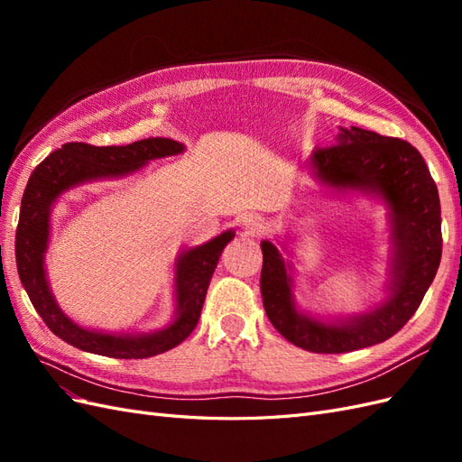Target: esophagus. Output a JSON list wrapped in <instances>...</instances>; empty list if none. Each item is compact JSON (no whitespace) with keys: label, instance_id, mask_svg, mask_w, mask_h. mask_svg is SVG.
<instances>
[{"label":"esophagus","instance_id":"1","mask_svg":"<svg viewBox=\"0 0 462 462\" xmlns=\"http://www.w3.org/2000/svg\"><path fill=\"white\" fill-rule=\"evenodd\" d=\"M241 226L248 235H260L265 229L263 219L256 214H245L243 219H241Z\"/></svg>","mask_w":462,"mask_h":462}]
</instances>
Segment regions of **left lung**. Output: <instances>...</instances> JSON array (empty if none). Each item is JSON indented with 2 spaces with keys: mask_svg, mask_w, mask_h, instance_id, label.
<instances>
[{
  "mask_svg": "<svg viewBox=\"0 0 462 462\" xmlns=\"http://www.w3.org/2000/svg\"><path fill=\"white\" fill-rule=\"evenodd\" d=\"M310 170L335 190L377 194L389 208L393 258L391 292L374 310L324 324L297 310L289 263L262 241L260 291L265 314L287 341L304 351L337 355L383 343L420 306L441 260V206L428 165L412 144L366 129H341L337 144L316 148Z\"/></svg>",
  "mask_w": 462,
  "mask_h": 462,
  "instance_id": "1",
  "label": "left lung"
}]
</instances>
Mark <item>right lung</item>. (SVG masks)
Wrapping results in <instances>:
<instances>
[{
	"label": "right lung",
	"mask_w": 462,
	"mask_h": 462,
	"mask_svg": "<svg viewBox=\"0 0 462 462\" xmlns=\"http://www.w3.org/2000/svg\"><path fill=\"white\" fill-rule=\"evenodd\" d=\"M183 150L185 146L171 138H144L127 146L69 143L36 165L21 202L15 236L17 270L36 312L65 343L80 351L111 358H148L183 343L197 328L209 279L214 275L221 250L235 236L233 231L221 233L216 239L179 254L175 262L177 316L173 324L156 333L114 335L77 326L55 302L44 270L51 206L65 190L88 180L129 175L150 160L173 156Z\"/></svg>",
	"instance_id": "right-lung-1"
}]
</instances>
